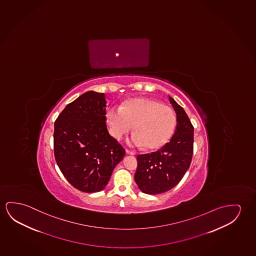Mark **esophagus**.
Returning a JSON list of instances; mask_svg holds the SVG:
<instances>
[{
	"instance_id": "obj_1",
	"label": "esophagus",
	"mask_w": 256,
	"mask_h": 256,
	"mask_svg": "<svg viewBox=\"0 0 256 256\" xmlns=\"http://www.w3.org/2000/svg\"><path fill=\"white\" fill-rule=\"evenodd\" d=\"M126 154H128V155H134V152H131V150H126Z\"/></svg>"
}]
</instances>
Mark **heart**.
Wrapping results in <instances>:
<instances>
[{"instance_id": "obj_1", "label": "heart", "mask_w": 256, "mask_h": 256, "mask_svg": "<svg viewBox=\"0 0 256 256\" xmlns=\"http://www.w3.org/2000/svg\"><path fill=\"white\" fill-rule=\"evenodd\" d=\"M107 122L114 138L120 140L134 126V134L130 144L154 150L170 142L176 126V116L160 101L136 98L126 101L122 108H110Z\"/></svg>"}]
</instances>
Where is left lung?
Wrapping results in <instances>:
<instances>
[{
	"label": "left lung",
	"mask_w": 256,
	"mask_h": 256,
	"mask_svg": "<svg viewBox=\"0 0 256 256\" xmlns=\"http://www.w3.org/2000/svg\"><path fill=\"white\" fill-rule=\"evenodd\" d=\"M176 114V128L170 142L150 154L138 156L134 182L146 194L166 192L179 184L192 162L194 128L188 115L171 96Z\"/></svg>",
	"instance_id": "obj_1"
}]
</instances>
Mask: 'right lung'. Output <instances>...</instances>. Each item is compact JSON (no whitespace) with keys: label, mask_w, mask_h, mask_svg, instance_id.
I'll return each mask as SVG.
<instances>
[{"label":"right lung","mask_w":256,"mask_h":256,"mask_svg":"<svg viewBox=\"0 0 256 256\" xmlns=\"http://www.w3.org/2000/svg\"><path fill=\"white\" fill-rule=\"evenodd\" d=\"M104 93L88 91L67 104L54 125V154L64 176L86 193L106 188L125 150L106 126Z\"/></svg>","instance_id":"right-lung-1"}]
</instances>
